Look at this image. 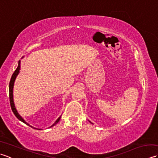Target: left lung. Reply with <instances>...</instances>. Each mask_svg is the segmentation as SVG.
I'll return each mask as SVG.
<instances>
[{"label":"left lung","instance_id":"obj_1","mask_svg":"<svg viewBox=\"0 0 158 158\" xmlns=\"http://www.w3.org/2000/svg\"><path fill=\"white\" fill-rule=\"evenodd\" d=\"M89 122H90V123H92V122H90V121H89Z\"/></svg>","mask_w":158,"mask_h":158}]
</instances>
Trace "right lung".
I'll use <instances>...</instances> for the list:
<instances>
[{
    "label": "right lung",
    "mask_w": 158,
    "mask_h": 158,
    "mask_svg": "<svg viewBox=\"0 0 158 158\" xmlns=\"http://www.w3.org/2000/svg\"><path fill=\"white\" fill-rule=\"evenodd\" d=\"M20 64H21V62H20V60H19V62H18V67H17V69H16V70H15V72L13 73V74L12 75L11 79V80H10V82H9V99H10V104H11V109H12V110H13V113H14V115L16 116L17 118H18L19 120L21 121V122H22L23 123H24L25 124H26V125L31 126V127H33V128H35V129L41 130V129H39V128H36V127L31 126L29 123H28L27 122H26V121L23 119V117L18 113V110H17V109H16V108H15V104H14V101H13V86H14V83H15L16 77H17V76L18 75V74L19 73V70H20ZM60 118H61V116L59 117L58 118L56 119V122H55L54 123H53V124H52V125L51 126H50L49 127H53V126H55L57 123H58V122L60 121Z\"/></svg>",
    "instance_id": "add662e5"
}]
</instances>
